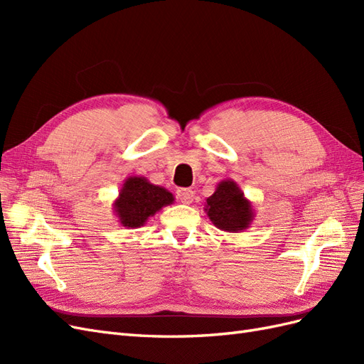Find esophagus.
Listing matches in <instances>:
<instances>
[{
    "label": "esophagus",
    "instance_id": "34e87169",
    "mask_svg": "<svg viewBox=\"0 0 364 364\" xmlns=\"http://www.w3.org/2000/svg\"><path fill=\"white\" fill-rule=\"evenodd\" d=\"M176 197H178V200L185 203V205H190L194 200V191L190 188H181L176 191Z\"/></svg>",
    "mask_w": 364,
    "mask_h": 364
}]
</instances>
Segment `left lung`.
Here are the masks:
<instances>
[{"label":"left lung","instance_id":"1","mask_svg":"<svg viewBox=\"0 0 364 364\" xmlns=\"http://www.w3.org/2000/svg\"><path fill=\"white\" fill-rule=\"evenodd\" d=\"M205 213L213 225L225 232H243L255 218V209L238 183L225 179L205 202Z\"/></svg>","mask_w":364,"mask_h":364}]
</instances>
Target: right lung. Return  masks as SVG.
Instances as JSON below:
<instances>
[{
  "label": "right lung",
  "mask_w": 364,
  "mask_h": 364,
  "mask_svg": "<svg viewBox=\"0 0 364 364\" xmlns=\"http://www.w3.org/2000/svg\"><path fill=\"white\" fill-rule=\"evenodd\" d=\"M173 202L174 196L164 186L151 183L144 176H129L112 203V209L119 225L136 229Z\"/></svg>",
  "instance_id": "1"
}]
</instances>
